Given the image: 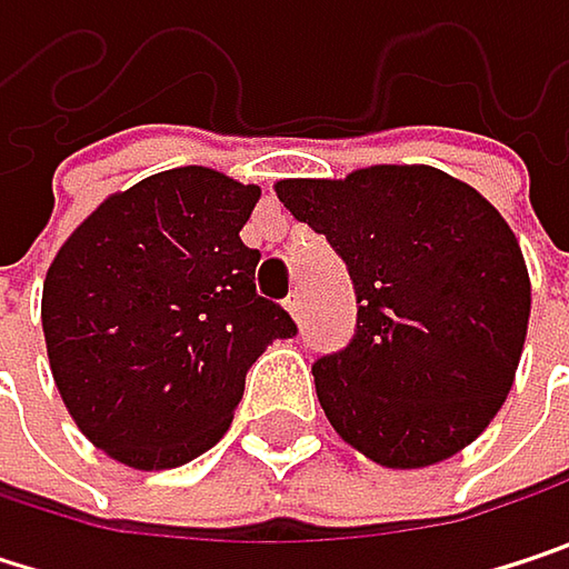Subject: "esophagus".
Returning a JSON list of instances; mask_svg holds the SVG:
<instances>
[{"instance_id": "1", "label": "esophagus", "mask_w": 569, "mask_h": 569, "mask_svg": "<svg viewBox=\"0 0 569 569\" xmlns=\"http://www.w3.org/2000/svg\"><path fill=\"white\" fill-rule=\"evenodd\" d=\"M286 312H289L292 319H299V316H302V296H299V292H292V296L286 299Z\"/></svg>"}]
</instances>
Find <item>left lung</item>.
Instances as JSON below:
<instances>
[{"label": "left lung", "mask_w": 569, "mask_h": 569, "mask_svg": "<svg viewBox=\"0 0 569 569\" xmlns=\"http://www.w3.org/2000/svg\"><path fill=\"white\" fill-rule=\"evenodd\" d=\"M356 286L352 342L312 366L336 435L382 468H428L501 411L527 339L530 277L498 207L428 164L273 183Z\"/></svg>", "instance_id": "8db88e82"}]
</instances>
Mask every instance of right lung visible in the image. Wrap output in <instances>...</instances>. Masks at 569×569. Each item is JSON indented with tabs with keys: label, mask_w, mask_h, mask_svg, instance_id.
I'll use <instances>...</instances> for the list:
<instances>
[{
	"label": "right lung",
	"mask_w": 569,
	"mask_h": 569,
	"mask_svg": "<svg viewBox=\"0 0 569 569\" xmlns=\"http://www.w3.org/2000/svg\"><path fill=\"white\" fill-rule=\"evenodd\" d=\"M257 183L173 168L104 197L61 243L42 332L68 415L108 458L168 471L213 448L247 369L296 336L257 296L260 253L240 230Z\"/></svg>",
	"instance_id": "right-lung-1"
}]
</instances>
